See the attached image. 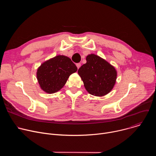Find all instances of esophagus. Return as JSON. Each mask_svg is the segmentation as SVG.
Instances as JSON below:
<instances>
[{"instance_id": "1", "label": "esophagus", "mask_w": 156, "mask_h": 156, "mask_svg": "<svg viewBox=\"0 0 156 156\" xmlns=\"http://www.w3.org/2000/svg\"><path fill=\"white\" fill-rule=\"evenodd\" d=\"M76 66H77V68L79 69V68L80 67V66H81V63H78L76 64Z\"/></svg>"}]
</instances>
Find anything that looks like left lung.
I'll list each match as a JSON object with an SVG mask.
<instances>
[{"label": "left lung", "mask_w": 156, "mask_h": 156, "mask_svg": "<svg viewBox=\"0 0 156 156\" xmlns=\"http://www.w3.org/2000/svg\"><path fill=\"white\" fill-rule=\"evenodd\" d=\"M86 60V63L78 70L86 90L95 96H105L112 91L116 83L115 68L94 54L87 55Z\"/></svg>", "instance_id": "8db88e82"}]
</instances>
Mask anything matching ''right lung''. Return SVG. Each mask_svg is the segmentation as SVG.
Listing matches in <instances>:
<instances>
[{"instance_id": "1", "label": "right lung", "mask_w": 156, "mask_h": 156, "mask_svg": "<svg viewBox=\"0 0 156 156\" xmlns=\"http://www.w3.org/2000/svg\"><path fill=\"white\" fill-rule=\"evenodd\" d=\"M78 69L71 59L58 55L43 62L36 72L37 80L41 90L48 94L60 91L70 75Z\"/></svg>"}]
</instances>
